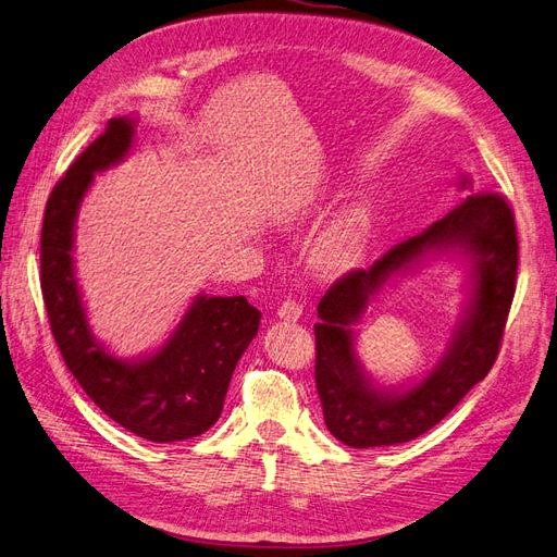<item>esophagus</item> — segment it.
Instances as JSON below:
<instances>
[{
    "instance_id": "obj_1",
    "label": "esophagus",
    "mask_w": 557,
    "mask_h": 557,
    "mask_svg": "<svg viewBox=\"0 0 557 557\" xmlns=\"http://www.w3.org/2000/svg\"><path fill=\"white\" fill-rule=\"evenodd\" d=\"M301 311H305V309H301L297 299H285L276 313H278L281 320H285V323H295V320L301 318Z\"/></svg>"
}]
</instances>
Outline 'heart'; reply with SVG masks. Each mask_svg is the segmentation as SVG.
Wrapping results in <instances>:
<instances>
[{
	"label": "heart",
	"instance_id": "b5f03b06",
	"mask_svg": "<svg viewBox=\"0 0 557 557\" xmlns=\"http://www.w3.org/2000/svg\"><path fill=\"white\" fill-rule=\"evenodd\" d=\"M369 230H372V209L364 199L346 205L327 230L320 234L313 248V267L323 276H339L356 267L367 248Z\"/></svg>",
	"mask_w": 557,
	"mask_h": 557
}]
</instances>
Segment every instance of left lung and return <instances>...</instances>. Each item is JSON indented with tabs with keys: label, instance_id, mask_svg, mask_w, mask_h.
<instances>
[{
	"label": "left lung",
	"instance_id": "1",
	"mask_svg": "<svg viewBox=\"0 0 557 557\" xmlns=\"http://www.w3.org/2000/svg\"><path fill=\"white\" fill-rule=\"evenodd\" d=\"M460 188L471 190L462 178ZM458 249L472 262V297L449 350L433 372L409 392L373 385L355 356L351 325L382 283L420 257ZM518 237L509 201L474 193L425 232L397 244L369 269L348 272L318 305L315 387L327 430L350 448L411 442L446 418L491 372L516 293Z\"/></svg>",
	"mask_w": 557,
	"mask_h": 557
}]
</instances>
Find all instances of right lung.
<instances>
[{"mask_svg": "<svg viewBox=\"0 0 557 557\" xmlns=\"http://www.w3.org/2000/svg\"><path fill=\"white\" fill-rule=\"evenodd\" d=\"M132 117H113L46 201L41 293L64 364L86 395L141 440L170 444L207 432L223 411L234 367L258 334L260 311L246 297H195L166 344L141 360H117L95 339L74 276V223L92 176L132 148Z\"/></svg>", "mask_w": 557, "mask_h": 557, "instance_id": "1", "label": "right lung"}]
</instances>
